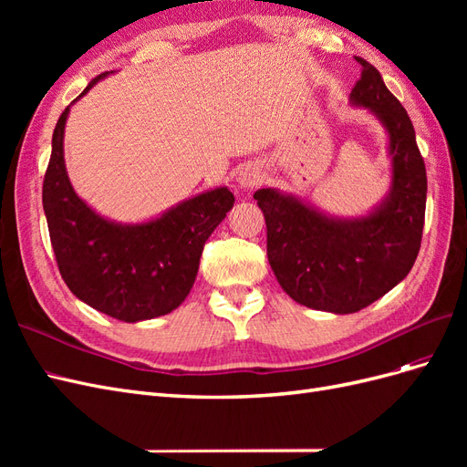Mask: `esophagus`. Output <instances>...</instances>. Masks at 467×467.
<instances>
[{
	"mask_svg": "<svg viewBox=\"0 0 467 467\" xmlns=\"http://www.w3.org/2000/svg\"><path fill=\"white\" fill-rule=\"evenodd\" d=\"M237 179H239V185H242L244 189H253L261 182L263 173H261V169L255 165H245V167H242V171H239Z\"/></svg>",
	"mask_w": 467,
	"mask_h": 467,
	"instance_id": "1",
	"label": "esophagus"
}]
</instances>
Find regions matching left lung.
I'll list each match as a JSON object with an SVG mask.
<instances>
[{
  "label": "left lung",
  "instance_id": "1",
  "mask_svg": "<svg viewBox=\"0 0 467 467\" xmlns=\"http://www.w3.org/2000/svg\"><path fill=\"white\" fill-rule=\"evenodd\" d=\"M360 79L350 101L370 109L389 134L393 182L370 216L333 220L294 196L259 189L266 222V257L278 285L302 306L355 314L388 294L409 275L419 255L427 206V169L413 122L360 56Z\"/></svg>",
  "mask_w": 467,
  "mask_h": 467
}]
</instances>
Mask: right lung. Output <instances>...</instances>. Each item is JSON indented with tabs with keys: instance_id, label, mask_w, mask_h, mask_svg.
I'll return each mask as SVG.
<instances>
[{
	"instance_id": "1",
	"label": "right lung",
	"mask_w": 467,
	"mask_h": 467,
	"mask_svg": "<svg viewBox=\"0 0 467 467\" xmlns=\"http://www.w3.org/2000/svg\"><path fill=\"white\" fill-rule=\"evenodd\" d=\"M105 76L91 79L81 95ZM67 112L69 107L56 122L42 182L50 244L64 282L81 302L119 321L173 312L191 292L206 239L232 210L234 194L220 187L148 223H112L95 214L69 185L64 165Z\"/></svg>"
}]
</instances>
